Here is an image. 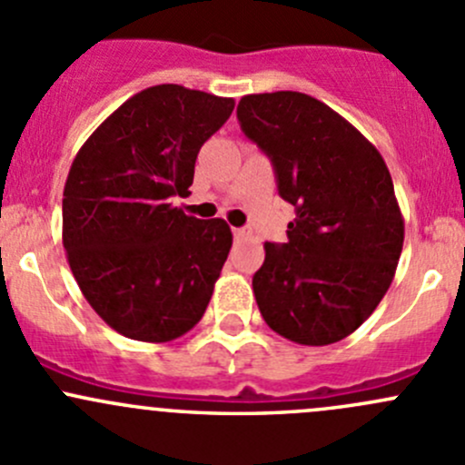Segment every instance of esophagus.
I'll return each mask as SVG.
<instances>
[{"label": "esophagus", "instance_id": "34e87169", "mask_svg": "<svg viewBox=\"0 0 465 465\" xmlns=\"http://www.w3.org/2000/svg\"><path fill=\"white\" fill-rule=\"evenodd\" d=\"M233 236H236V238H245V236H250V232H247V229L236 227V229H233Z\"/></svg>", "mask_w": 465, "mask_h": 465}]
</instances>
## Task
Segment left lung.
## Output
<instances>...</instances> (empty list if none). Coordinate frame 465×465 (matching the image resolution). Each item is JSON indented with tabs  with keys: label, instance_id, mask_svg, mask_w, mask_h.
I'll return each instance as SVG.
<instances>
[{
	"label": "left lung",
	"instance_id": "8db88e82",
	"mask_svg": "<svg viewBox=\"0 0 465 465\" xmlns=\"http://www.w3.org/2000/svg\"><path fill=\"white\" fill-rule=\"evenodd\" d=\"M247 137L270 157L297 209L288 242H265L252 285L267 326L326 346L362 326L396 274L405 223L382 154L344 116L302 92L238 103Z\"/></svg>",
	"mask_w": 465,
	"mask_h": 465
}]
</instances>
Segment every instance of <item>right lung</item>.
I'll return each mask as SVG.
<instances>
[{
    "label": "right lung",
    "mask_w": 465,
    "mask_h": 465,
    "mask_svg": "<svg viewBox=\"0 0 465 465\" xmlns=\"http://www.w3.org/2000/svg\"><path fill=\"white\" fill-rule=\"evenodd\" d=\"M233 98L154 85L112 112L83 143L63 193V245L89 306L139 341H171L203 320L232 250L223 218L173 206L193 184L206 139Z\"/></svg>",
    "instance_id": "right-lung-1"
}]
</instances>
